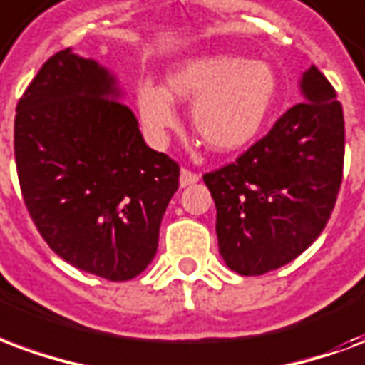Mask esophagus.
Wrapping results in <instances>:
<instances>
[{"label": "esophagus", "instance_id": "34e87169", "mask_svg": "<svg viewBox=\"0 0 365 365\" xmlns=\"http://www.w3.org/2000/svg\"><path fill=\"white\" fill-rule=\"evenodd\" d=\"M197 182H199V174L191 172V170H182V174H180V187H187V185H193Z\"/></svg>", "mask_w": 365, "mask_h": 365}]
</instances>
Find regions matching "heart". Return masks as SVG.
<instances>
[{
	"mask_svg": "<svg viewBox=\"0 0 365 365\" xmlns=\"http://www.w3.org/2000/svg\"><path fill=\"white\" fill-rule=\"evenodd\" d=\"M277 96V77L263 61L237 56H203L183 61L168 73L166 86L143 83L137 106L150 137L178 123L174 100L191 102V125L215 153H237L265 125Z\"/></svg>",
	"mask_w": 365,
	"mask_h": 365,
	"instance_id": "b5f03b06",
	"label": "heart"
}]
</instances>
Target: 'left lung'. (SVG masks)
<instances>
[{
  "label": "left lung",
  "instance_id": "8db88e82",
  "mask_svg": "<svg viewBox=\"0 0 365 365\" xmlns=\"http://www.w3.org/2000/svg\"><path fill=\"white\" fill-rule=\"evenodd\" d=\"M304 102L228 166L203 175L217 207L218 251L228 269L257 277L290 263L317 240L336 203L344 115L325 75L299 81Z\"/></svg>",
  "mask_w": 365,
  "mask_h": 365
}]
</instances>
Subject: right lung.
Returning <instances> with one entry per match:
<instances>
[{
    "mask_svg": "<svg viewBox=\"0 0 365 365\" xmlns=\"http://www.w3.org/2000/svg\"><path fill=\"white\" fill-rule=\"evenodd\" d=\"M118 79L71 48L46 61L15 115L23 199L53 253L106 280L155 259L180 166L143 139Z\"/></svg>",
    "mask_w": 365,
    "mask_h": 365,
    "instance_id": "1",
    "label": "right lung"
}]
</instances>
